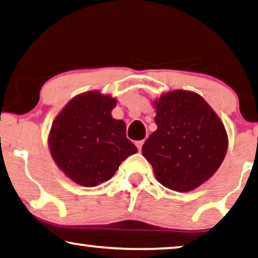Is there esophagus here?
<instances>
[{
    "instance_id": "1",
    "label": "esophagus",
    "mask_w": 258,
    "mask_h": 258,
    "mask_svg": "<svg viewBox=\"0 0 258 258\" xmlns=\"http://www.w3.org/2000/svg\"><path fill=\"white\" fill-rule=\"evenodd\" d=\"M144 141H145V140H139V141H137V143H136L137 147H138V150H139V151H141V148H143Z\"/></svg>"
}]
</instances>
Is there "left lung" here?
<instances>
[{
  "instance_id": "1",
  "label": "left lung",
  "mask_w": 258,
  "mask_h": 258,
  "mask_svg": "<svg viewBox=\"0 0 258 258\" xmlns=\"http://www.w3.org/2000/svg\"><path fill=\"white\" fill-rule=\"evenodd\" d=\"M158 130L145 141L143 155L159 182L188 191L216 172L227 153V133L212 107L197 93L173 91L155 101Z\"/></svg>"
}]
</instances>
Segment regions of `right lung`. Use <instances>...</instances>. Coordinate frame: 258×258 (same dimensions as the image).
<instances>
[{"label":"right lung","instance_id":"1","mask_svg":"<svg viewBox=\"0 0 258 258\" xmlns=\"http://www.w3.org/2000/svg\"><path fill=\"white\" fill-rule=\"evenodd\" d=\"M117 101L98 92L79 94L58 114L49 137L57 166L76 183L94 187L110 180L137 147L126 124L112 118Z\"/></svg>","mask_w":258,"mask_h":258}]
</instances>
